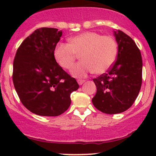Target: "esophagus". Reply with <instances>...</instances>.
Masks as SVG:
<instances>
[{
  "mask_svg": "<svg viewBox=\"0 0 156 156\" xmlns=\"http://www.w3.org/2000/svg\"><path fill=\"white\" fill-rule=\"evenodd\" d=\"M84 82H85V80H77L78 84H80V85H82Z\"/></svg>",
  "mask_w": 156,
  "mask_h": 156,
  "instance_id": "esophagus-1",
  "label": "esophagus"
}]
</instances>
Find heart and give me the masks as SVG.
<instances>
[{
  "instance_id": "heart-1",
  "label": "heart",
  "mask_w": 156,
  "mask_h": 156,
  "mask_svg": "<svg viewBox=\"0 0 156 156\" xmlns=\"http://www.w3.org/2000/svg\"><path fill=\"white\" fill-rule=\"evenodd\" d=\"M117 53L118 44L114 37L89 31L70 38L69 44L59 43L54 51L55 59L65 69H71L80 55L81 62L72 70V75L80 78L91 72L104 73L114 63Z\"/></svg>"
}]
</instances>
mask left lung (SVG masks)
Instances as JSON below:
<instances>
[{"mask_svg":"<svg viewBox=\"0 0 156 156\" xmlns=\"http://www.w3.org/2000/svg\"><path fill=\"white\" fill-rule=\"evenodd\" d=\"M118 43L116 61L106 73L93 81L97 93L92 99L98 110L108 114L123 112L137 98L142 84V57L133 39L121 30L114 31Z\"/></svg>","mask_w":156,"mask_h":156,"instance_id":"8db88e82","label":"left lung"}]
</instances>
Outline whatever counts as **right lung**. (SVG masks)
Segmentation results:
<instances>
[{
	"mask_svg": "<svg viewBox=\"0 0 156 156\" xmlns=\"http://www.w3.org/2000/svg\"><path fill=\"white\" fill-rule=\"evenodd\" d=\"M62 32L52 27L35 30L23 40L13 61L12 82L20 101L33 114L56 116L71 104L76 80L55 60L54 51Z\"/></svg>",
	"mask_w": 156,
	"mask_h": 156,
	"instance_id": "1",
	"label": "right lung"
}]
</instances>
